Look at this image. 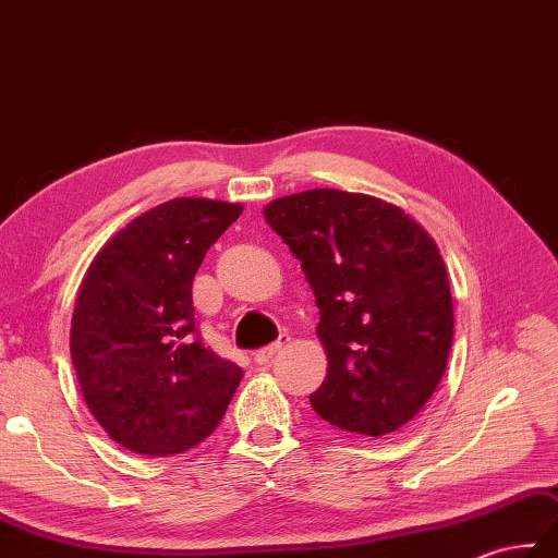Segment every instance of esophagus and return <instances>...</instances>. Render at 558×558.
<instances>
[{
  "label": "esophagus",
  "instance_id": "34e87169",
  "mask_svg": "<svg viewBox=\"0 0 558 558\" xmlns=\"http://www.w3.org/2000/svg\"><path fill=\"white\" fill-rule=\"evenodd\" d=\"M291 339L289 337H281L279 341H275V343H269V345H265V349H259V351H255L253 353V361L257 363V365H269L271 363V357H275L283 345H287Z\"/></svg>",
  "mask_w": 558,
  "mask_h": 558
}]
</instances>
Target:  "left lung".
<instances>
[{"mask_svg":"<svg viewBox=\"0 0 558 558\" xmlns=\"http://www.w3.org/2000/svg\"><path fill=\"white\" fill-rule=\"evenodd\" d=\"M263 215L301 259L319 307L327 377L315 413L351 435L381 437L423 411L453 341L447 267L423 225L381 197L313 189Z\"/></svg>","mask_w":558,"mask_h":558,"instance_id":"1","label":"left lung"}]
</instances>
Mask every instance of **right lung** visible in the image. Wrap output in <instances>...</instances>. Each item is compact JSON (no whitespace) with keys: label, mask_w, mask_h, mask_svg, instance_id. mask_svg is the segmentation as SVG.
Returning a JSON list of instances; mask_svg holds the SVG:
<instances>
[{"label":"right lung","mask_w":558,"mask_h":558,"mask_svg":"<svg viewBox=\"0 0 558 558\" xmlns=\"http://www.w3.org/2000/svg\"><path fill=\"white\" fill-rule=\"evenodd\" d=\"M241 203L174 197L117 231L95 255L71 317V361L107 435L143 456L205 441L243 369L195 331L193 277Z\"/></svg>","instance_id":"1"}]
</instances>
